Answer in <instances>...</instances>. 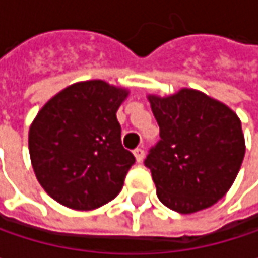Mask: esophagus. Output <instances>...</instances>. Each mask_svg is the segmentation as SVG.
I'll list each match as a JSON object with an SVG mask.
<instances>
[{
	"label": "esophagus",
	"instance_id": "esophagus-1",
	"mask_svg": "<svg viewBox=\"0 0 258 258\" xmlns=\"http://www.w3.org/2000/svg\"><path fill=\"white\" fill-rule=\"evenodd\" d=\"M133 154H134V157H136V160L140 163L142 160H143V157H145V151L142 149V148H136L134 151H133Z\"/></svg>",
	"mask_w": 258,
	"mask_h": 258
}]
</instances>
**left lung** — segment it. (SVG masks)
<instances>
[{"mask_svg": "<svg viewBox=\"0 0 258 258\" xmlns=\"http://www.w3.org/2000/svg\"><path fill=\"white\" fill-rule=\"evenodd\" d=\"M161 140L149 151L157 196L179 214L215 205L236 179L245 155L240 119L224 103L191 88L148 95Z\"/></svg>", "mask_w": 258, "mask_h": 258, "instance_id": "left-lung-1", "label": "left lung"}]
</instances>
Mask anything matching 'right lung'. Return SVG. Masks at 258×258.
Here are the masks:
<instances>
[{"mask_svg": "<svg viewBox=\"0 0 258 258\" xmlns=\"http://www.w3.org/2000/svg\"><path fill=\"white\" fill-rule=\"evenodd\" d=\"M128 89L104 80L73 83L34 118L28 146L37 180L58 203L92 211L122 189L134 155L121 143L116 112Z\"/></svg>", "mask_w": 258, "mask_h": 258, "instance_id": "obj_1", "label": "right lung"}]
</instances>
